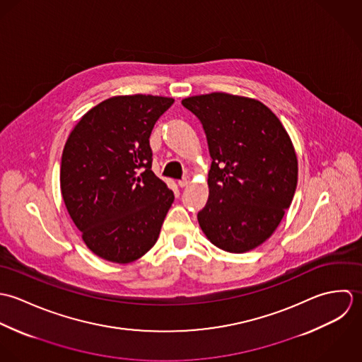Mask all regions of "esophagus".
I'll return each mask as SVG.
<instances>
[{
    "label": "esophagus",
    "mask_w": 362,
    "mask_h": 362,
    "mask_svg": "<svg viewBox=\"0 0 362 362\" xmlns=\"http://www.w3.org/2000/svg\"><path fill=\"white\" fill-rule=\"evenodd\" d=\"M189 183H190V177H185V179L179 180V186L180 187H186V186H189Z\"/></svg>",
    "instance_id": "esophagus-1"
}]
</instances>
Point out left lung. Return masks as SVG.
<instances>
[{
	"instance_id": "obj_1",
	"label": "left lung",
	"mask_w": 362,
	"mask_h": 362,
	"mask_svg": "<svg viewBox=\"0 0 362 362\" xmlns=\"http://www.w3.org/2000/svg\"><path fill=\"white\" fill-rule=\"evenodd\" d=\"M199 117L211 155L209 202L197 214L219 249L245 253L266 242L291 206L298 159L287 130L262 102L213 92L182 100Z\"/></svg>"
}]
</instances>
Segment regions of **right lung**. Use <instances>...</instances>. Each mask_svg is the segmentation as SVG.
<instances>
[{"label": "right lung", "mask_w": 362, "mask_h": 362, "mask_svg": "<svg viewBox=\"0 0 362 362\" xmlns=\"http://www.w3.org/2000/svg\"><path fill=\"white\" fill-rule=\"evenodd\" d=\"M175 99L109 98L88 110L64 145L60 186L82 240L98 257L132 263L155 245L175 196L151 170L149 136Z\"/></svg>", "instance_id": "right-lung-1"}]
</instances>
